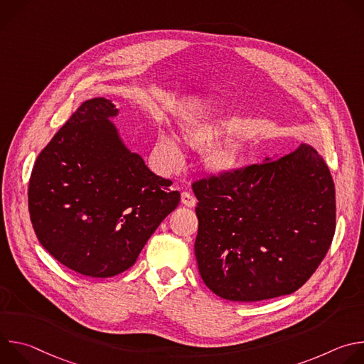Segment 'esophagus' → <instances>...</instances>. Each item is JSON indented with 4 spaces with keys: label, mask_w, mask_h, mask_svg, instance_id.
I'll list each match as a JSON object with an SVG mask.
<instances>
[{
    "label": "esophagus",
    "mask_w": 364,
    "mask_h": 364,
    "mask_svg": "<svg viewBox=\"0 0 364 364\" xmlns=\"http://www.w3.org/2000/svg\"><path fill=\"white\" fill-rule=\"evenodd\" d=\"M181 203L187 207H194L196 205V197L188 191H183L181 193Z\"/></svg>",
    "instance_id": "1"
}]
</instances>
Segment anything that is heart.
<instances>
[{
    "label": "heart",
    "instance_id": "obj_1",
    "mask_svg": "<svg viewBox=\"0 0 364 364\" xmlns=\"http://www.w3.org/2000/svg\"><path fill=\"white\" fill-rule=\"evenodd\" d=\"M226 132V128L216 124V122H198L193 125H187L181 129V136L184 142L194 148V149H203L205 146L212 145L215 141H218L223 134ZM159 146L160 149L167 155V159L171 164H176L180 157V149L177 142L166 135H159ZM243 157V148L236 141H225L222 144L213 145L209 151H207L204 157V168L213 176H223L226 173H230L235 170Z\"/></svg>",
    "mask_w": 364,
    "mask_h": 364
}]
</instances>
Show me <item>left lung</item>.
<instances>
[{
    "mask_svg": "<svg viewBox=\"0 0 364 364\" xmlns=\"http://www.w3.org/2000/svg\"><path fill=\"white\" fill-rule=\"evenodd\" d=\"M194 253L216 295L253 302L301 288L330 249L336 188L321 155L301 144L284 157L193 183Z\"/></svg>",
    "mask_w": 364,
    "mask_h": 364,
    "instance_id": "obj_1",
    "label": "left lung"
}]
</instances>
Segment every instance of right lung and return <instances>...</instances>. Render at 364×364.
I'll return each instance as SVG.
<instances>
[{"mask_svg":"<svg viewBox=\"0 0 364 364\" xmlns=\"http://www.w3.org/2000/svg\"><path fill=\"white\" fill-rule=\"evenodd\" d=\"M109 99L77 108L38 154L28 210L41 246L66 268L92 278L131 268L180 203L170 180L155 176L122 142Z\"/></svg>","mask_w":364,"mask_h":364,"instance_id":"1","label":"right lung"}]
</instances>
